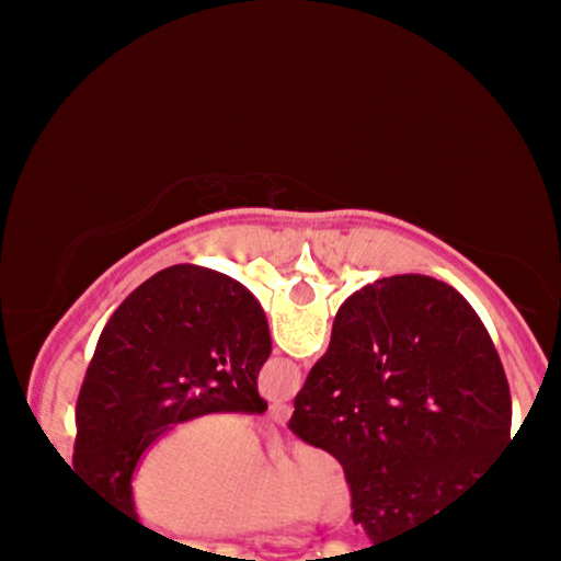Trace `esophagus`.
<instances>
[{
    "instance_id": "esophagus-1",
    "label": "esophagus",
    "mask_w": 561,
    "mask_h": 561,
    "mask_svg": "<svg viewBox=\"0 0 561 561\" xmlns=\"http://www.w3.org/2000/svg\"><path fill=\"white\" fill-rule=\"evenodd\" d=\"M289 414H293V409H289L287 403H272V405H268V416H272L276 424H287Z\"/></svg>"
}]
</instances>
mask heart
<instances>
[{
    "mask_svg": "<svg viewBox=\"0 0 561 561\" xmlns=\"http://www.w3.org/2000/svg\"><path fill=\"white\" fill-rule=\"evenodd\" d=\"M134 519L176 538H234L298 517L343 523L351 488L321 448L300 446L263 469L255 430L234 414L192 416L158 437L128 485Z\"/></svg>",
    "mask_w": 561,
    "mask_h": 561,
    "instance_id": "b5f03b06",
    "label": "heart"
}]
</instances>
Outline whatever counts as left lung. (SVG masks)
<instances>
[{"instance_id":"left-lung-1","label":"left lung","mask_w":561,"mask_h":561,"mask_svg":"<svg viewBox=\"0 0 561 561\" xmlns=\"http://www.w3.org/2000/svg\"><path fill=\"white\" fill-rule=\"evenodd\" d=\"M268 353L266 313L240 282L190 263L150 276L96 340L76 403V474L137 523L128 485L141 454L192 416L263 414Z\"/></svg>"}]
</instances>
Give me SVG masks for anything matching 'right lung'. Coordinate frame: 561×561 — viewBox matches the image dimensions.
Instances as JSON below:
<instances>
[{
  "mask_svg": "<svg viewBox=\"0 0 561 561\" xmlns=\"http://www.w3.org/2000/svg\"><path fill=\"white\" fill-rule=\"evenodd\" d=\"M289 430L343 465L353 523L377 546L491 491L514 443L512 396L474 308L401 274L340 306Z\"/></svg>",
  "mask_w": 561,
  "mask_h": 561,
  "instance_id": "obj_1",
  "label": "right lung"
}]
</instances>
